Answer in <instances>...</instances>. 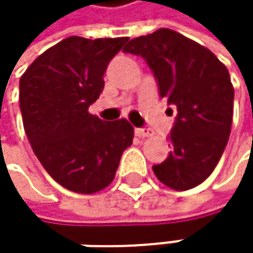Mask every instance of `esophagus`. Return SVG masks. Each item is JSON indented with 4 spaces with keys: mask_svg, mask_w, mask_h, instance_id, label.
Wrapping results in <instances>:
<instances>
[{
    "mask_svg": "<svg viewBox=\"0 0 253 253\" xmlns=\"http://www.w3.org/2000/svg\"><path fill=\"white\" fill-rule=\"evenodd\" d=\"M134 133H136V136H139V137H149V136H154V131H152L151 128H148V127L136 128Z\"/></svg>",
    "mask_w": 253,
    "mask_h": 253,
    "instance_id": "esophagus-1",
    "label": "esophagus"
}]
</instances>
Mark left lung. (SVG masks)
<instances>
[{
  "label": "left lung",
  "mask_w": 253,
  "mask_h": 253,
  "mask_svg": "<svg viewBox=\"0 0 253 253\" xmlns=\"http://www.w3.org/2000/svg\"><path fill=\"white\" fill-rule=\"evenodd\" d=\"M123 51L146 60L161 98L177 108L171 151L152 167L155 176L174 190L201 184L217 167L231 130L234 89L227 67L208 48L171 29L134 38Z\"/></svg>",
  "instance_id": "left-lung-1"
}]
</instances>
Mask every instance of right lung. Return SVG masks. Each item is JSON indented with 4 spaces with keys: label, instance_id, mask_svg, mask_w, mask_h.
<instances>
[{
    "label": "right lung",
    "instance_id": "right-lung-1",
    "mask_svg": "<svg viewBox=\"0 0 253 253\" xmlns=\"http://www.w3.org/2000/svg\"><path fill=\"white\" fill-rule=\"evenodd\" d=\"M128 38L70 36L42 52L20 77V110L32 149L48 174L76 193H96L116 176L133 142L126 119L89 113L104 73Z\"/></svg>",
    "mask_w": 253,
    "mask_h": 253
}]
</instances>
